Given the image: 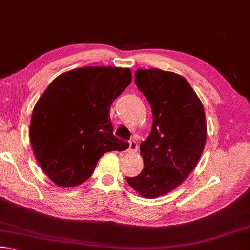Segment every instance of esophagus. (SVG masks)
Returning <instances> with one entry per match:
<instances>
[{
	"mask_svg": "<svg viewBox=\"0 0 250 250\" xmlns=\"http://www.w3.org/2000/svg\"><path fill=\"white\" fill-rule=\"evenodd\" d=\"M138 151V143L135 140H130L129 142V147H128V152L129 153H134V152Z\"/></svg>",
	"mask_w": 250,
	"mask_h": 250,
	"instance_id": "esophagus-1",
	"label": "esophagus"
}]
</instances>
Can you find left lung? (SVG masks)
I'll return each instance as SVG.
<instances>
[{
  "label": "left lung",
  "instance_id": "1",
  "mask_svg": "<svg viewBox=\"0 0 250 250\" xmlns=\"http://www.w3.org/2000/svg\"><path fill=\"white\" fill-rule=\"evenodd\" d=\"M134 82L151 105L153 125L140 145L145 168L126 182L140 195L155 198L177 188L196 167L206 142L205 112L180 75L138 69Z\"/></svg>",
  "mask_w": 250,
  "mask_h": 250
}]
</instances>
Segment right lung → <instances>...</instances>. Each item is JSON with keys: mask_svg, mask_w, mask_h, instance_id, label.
<instances>
[{"mask_svg": "<svg viewBox=\"0 0 250 250\" xmlns=\"http://www.w3.org/2000/svg\"><path fill=\"white\" fill-rule=\"evenodd\" d=\"M131 82L129 68L83 67L53 80L33 110L29 138L37 162L55 184L89 179L105 152L129 143L113 135L109 110Z\"/></svg>", "mask_w": 250, "mask_h": 250, "instance_id": "right-lung-1", "label": "right lung"}]
</instances>
